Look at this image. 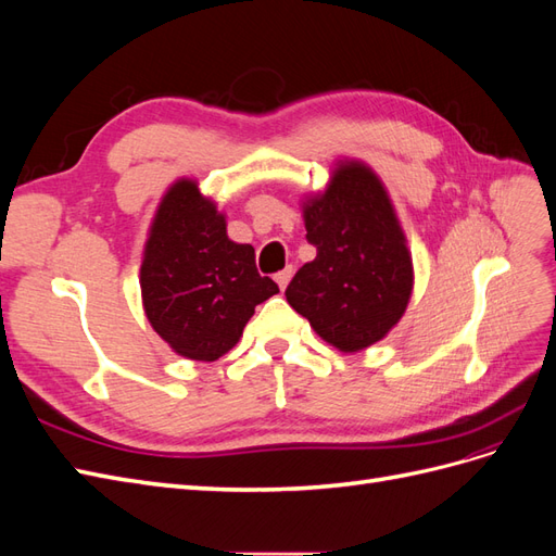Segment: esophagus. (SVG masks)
<instances>
[{
    "instance_id": "esophagus-1",
    "label": "esophagus",
    "mask_w": 556,
    "mask_h": 556,
    "mask_svg": "<svg viewBox=\"0 0 556 556\" xmlns=\"http://www.w3.org/2000/svg\"><path fill=\"white\" fill-rule=\"evenodd\" d=\"M292 266H288V268H282V271H278L276 274V282H278V288L280 290H285V288H288V282H290V278H292Z\"/></svg>"
}]
</instances>
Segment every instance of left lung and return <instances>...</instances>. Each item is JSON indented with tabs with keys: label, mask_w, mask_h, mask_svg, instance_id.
Segmentation results:
<instances>
[{
	"label": "left lung",
	"mask_w": 556,
	"mask_h": 556,
	"mask_svg": "<svg viewBox=\"0 0 556 556\" xmlns=\"http://www.w3.org/2000/svg\"><path fill=\"white\" fill-rule=\"evenodd\" d=\"M301 213L317 257L288 285V304L341 352L371 348L399 325L415 285L390 192L366 162L343 157Z\"/></svg>",
	"instance_id": "8db88e82"
}]
</instances>
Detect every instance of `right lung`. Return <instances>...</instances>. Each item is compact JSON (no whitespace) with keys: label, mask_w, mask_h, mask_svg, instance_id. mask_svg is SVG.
Listing matches in <instances>:
<instances>
[{"label":"right lung","mask_w":556,"mask_h":556,"mask_svg":"<svg viewBox=\"0 0 556 556\" xmlns=\"http://www.w3.org/2000/svg\"><path fill=\"white\" fill-rule=\"evenodd\" d=\"M139 282L150 327L194 362L227 355L255 306L278 294V285L257 274L255 248L227 237L225 213L194 178H178L162 194Z\"/></svg>","instance_id":"add662e5"}]
</instances>
